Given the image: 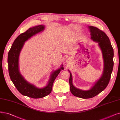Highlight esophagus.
Listing matches in <instances>:
<instances>
[{"mask_svg": "<svg viewBox=\"0 0 120 120\" xmlns=\"http://www.w3.org/2000/svg\"><path fill=\"white\" fill-rule=\"evenodd\" d=\"M70 60H71V58H68L67 59V62H68Z\"/></svg>", "mask_w": 120, "mask_h": 120, "instance_id": "1", "label": "esophagus"}]
</instances>
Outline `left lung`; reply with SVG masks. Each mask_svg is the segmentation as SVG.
<instances>
[{"instance_id":"left-lung-1","label":"left lung","mask_w":120,"mask_h":120,"mask_svg":"<svg viewBox=\"0 0 120 120\" xmlns=\"http://www.w3.org/2000/svg\"><path fill=\"white\" fill-rule=\"evenodd\" d=\"M89 27L91 33V38L98 43L102 51L104 60V70L101 78L97 82L91 89L89 90H82L74 87L72 82V75L70 73L69 82L71 93L75 96L83 99L92 98L97 95L105 89L109 82L114 65L113 60L114 52L109 37L103 31L95 27L89 26Z\"/></svg>"}]
</instances>
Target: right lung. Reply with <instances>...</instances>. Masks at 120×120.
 <instances>
[{
	"instance_id": "obj_1",
	"label": "right lung",
	"mask_w": 120,
	"mask_h": 120,
	"mask_svg": "<svg viewBox=\"0 0 120 120\" xmlns=\"http://www.w3.org/2000/svg\"><path fill=\"white\" fill-rule=\"evenodd\" d=\"M43 25H38L30 28L19 35L14 41L10 49L8 55V70L10 78L18 91L25 96L34 99L45 97L50 93L52 86L56 77L62 70L63 66L52 73L48 85L42 89H39L33 85L30 84L21 76L18 70V57L25 42L30 37L42 31Z\"/></svg>"
}]
</instances>
